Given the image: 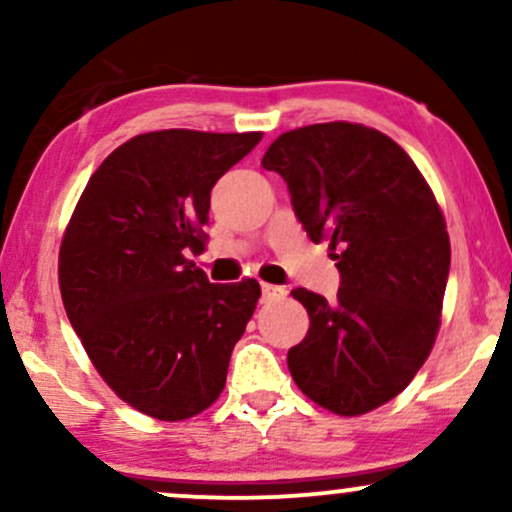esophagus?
Listing matches in <instances>:
<instances>
[{"instance_id":"1","label":"esophagus","mask_w":512,"mask_h":512,"mask_svg":"<svg viewBox=\"0 0 512 512\" xmlns=\"http://www.w3.org/2000/svg\"><path fill=\"white\" fill-rule=\"evenodd\" d=\"M286 291L281 289V286H274V284H262V298L264 301H279V298H284Z\"/></svg>"}]
</instances>
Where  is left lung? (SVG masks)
I'll use <instances>...</instances> for the list:
<instances>
[{"instance_id":"left-lung-1","label":"left lung","mask_w":512,"mask_h":512,"mask_svg":"<svg viewBox=\"0 0 512 512\" xmlns=\"http://www.w3.org/2000/svg\"><path fill=\"white\" fill-rule=\"evenodd\" d=\"M262 166L286 180L313 243H330L337 301L293 298L310 327L289 349L291 378L315 404L358 416L390 402L431 354L450 272V238L431 187L378 129L322 122L276 137Z\"/></svg>"}]
</instances>
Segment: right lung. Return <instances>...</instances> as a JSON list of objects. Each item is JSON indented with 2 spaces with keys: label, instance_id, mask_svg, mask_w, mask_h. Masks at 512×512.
<instances>
[{
  "label": "right lung",
  "instance_id": "obj_1",
  "mask_svg": "<svg viewBox=\"0 0 512 512\" xmlns=\"http://www.w3.org/2000/svg\"><path fill=\"white\" fill-rule=\"evenodd\" d=\"M262 132L161 129L98 166L60 248L64 310L117 397L161 421L199 414L226 385L260 284H211L204 250L211 187Z\"/></svg>",
  "mask_w": 512,
  "mask_h": 512
}]
</instances>
